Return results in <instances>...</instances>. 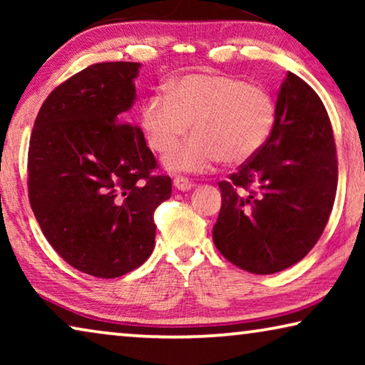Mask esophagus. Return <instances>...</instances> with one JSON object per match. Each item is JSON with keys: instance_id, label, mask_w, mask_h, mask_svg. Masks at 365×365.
Here are the masks:
<instances>
[{"instance_id": "esophagus-1", "label": "esophagus", "mask_w": 365, "mask_h": 365, "mask_svg": "<svg viewBox=\"0 0 365 365\" xmlns=\"http://www.w3.org/2000/svg\"><path fill=\"white\" fill-rule=\"evenodd\" d=\"M173 184H174V187L178 189V191H191L192 189V186L194 184L191 182V181H187V179H184V178H176L173 181Z\"/></svg>"}]
</instances>
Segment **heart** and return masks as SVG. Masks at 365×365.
Returning a JSON list of instances; mask_svg holds the SVG:
<instances>
[{
  "label": "heart",
  "mask_w": 365,
  "mask_h": 365,
  "mask_svg": "<svg viewBox=\"0 0 365 365\" xmlns=\"http://www.w3.org/2000/svg\"><path fill=\"white\" fill-rule=\"evenodd\" d=\"M277 108L272 94L227 74L191 73L173 79L168 93L144 99L139 114L154 153H166L193 123L195 136L173 149L164 168L178 174H204L219 163L239 166L271 138Z\"/></svg>",
  "instance_id": "b5f03b06"
}]
</instances>
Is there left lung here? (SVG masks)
I'll list each match as a JSON object with an SVG mask.
<instances>
[{
    "label": "left lung",
    "mask_w": 365,
    "mask_h": 365,
    "mask_svg": "<svg viewBox=\"0 0 365 365\" xmlns=\"http://www.w3.org/2000/svg\"><path fill=\"white\" fill-rule=\"evenodd\" d=\"M276 108L266 146L219 182L222 206L212 227L219 252L252 274L301 261L321 237L337 189L336 143L317 93L289 73Z\"/></svg>",
    "instance_id": "1"
}]
</instances>
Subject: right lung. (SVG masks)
I'll use <instances>...</instances> for the list:
<instances>
[{
    "mask_svg": "<svg viewBox=\"0 0 365 365\" xmlns=\"http://www.w3.org/2000/svg\"><path fill=\"white\" fill-rule=\"evenodd\" d=\"M139 63H98L54 89L29 139V204L44 237L78 271L119 277L154 249L153 214L171 197L139 126L129 124Z\"/></svg>",
    "mask_w": 365,
    "mask_h": 365,
    "instance_id": "add662e5",
    "label": "right lung"
}]
</instances>
